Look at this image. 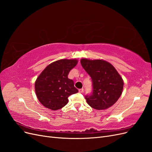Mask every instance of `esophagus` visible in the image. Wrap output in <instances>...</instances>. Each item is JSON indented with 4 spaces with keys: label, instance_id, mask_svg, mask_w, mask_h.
<instances>
[{
    "label": "esophagus",
    "instance_id": "34e87169",
    "mask_svg": "<svg viewBox=\"0 0 152 152\" xmlns=\"http://www.w3.org/2000/svg\"><path fill=\"white\" fill-rule=\"evenodd\" d=\"M79 92L80 93H82L84 92V89L83 88H82V89H79Z\"/></svg>",
    "mask_w": 152,
    "mask_h": 152
}]
</instances>
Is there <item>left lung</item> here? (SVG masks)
Segmentation results:
<instances>
[{"mask_svg":"<svg viewBox=\"0 0 152 152\" xmlns=\"http://www.w3.org/2000/svg\"><path fill=\"white\" fill-rule=\"evenodd\" d=\"M80 63L93 82V92L85 98L96 110H105L117 102L122 94L124 82L114 66L102 59H82Z\"/></svg>","mask_w":152,"mask_h":152,"instance_id":"8db88e82","label":"left lung"}]
</instances>
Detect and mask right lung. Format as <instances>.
Listing matches in <instances>:
<instances>
[{
	"label": "right lung",
	"instance_id": "obj_1",
	"mask_svg": "<svg viewBox=\"0 0 152 152\" xmlns=\"http://www.w3.org/2000/svg\"><path fill=\"white\" fill-rule=\"evenodd\" d=\"M78 63L77 59H59L45 68L35 83V93L40 103L52 110L61 109L68 103V98L78 93L68 73Z\"/></svg>",
	"mask_w": 152,
	"mask_h": 152
}]
</instances>
